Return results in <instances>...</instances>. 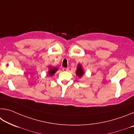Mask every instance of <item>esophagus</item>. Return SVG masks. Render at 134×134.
Returning <instances> with one entry per match:
<instances>
[{"instance_id": "esophagus-1", "label": "esophagus", "mask_w": 134, "mask_h": 134, "mask_svg": "<svg viewBox=\"0 0 134 134\" xmlns=\"http://www.w3.org/2000/svg\"><path fill=\"white\" fill-rule=\"evenodd\" d=\"M69 68H63V71H69Z\"/></svg>"}]
</instances>
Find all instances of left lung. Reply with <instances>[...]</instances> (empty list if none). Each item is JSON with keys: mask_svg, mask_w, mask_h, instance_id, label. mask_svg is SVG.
<instances>
[{"mask_svg": "<svg viewBox=\"0 0 134 134\" xmlns=\"http://www.w3.org/2000/svg\"><path fill=\"white\" fill-rule=\"evenodd\" d=\"M84 73H85V72H84V70H83L82 65H81V64H79L77 65V70L76 71V75L79 78H81V77L83 76Z\"/></svg>", "mask_w": 134, "mask_h": 134, "instance_id": "8db88e82", "label": "left lung"}]
</instances>
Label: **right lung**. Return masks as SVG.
I'll use <instances>...</instances> for the list:
<instances>
[{"instance_id": "right-lung-1", "label": "right lung", "mask_w": 134, "mask_h": 134, "mask_svg": "<svg viewBox=\"0 0 134 134\" xmlns=\"http://www.w3.org/2000/svg\"><path fill=\"white\" fill-rule=\"evenodd\" d=\"M57 70H58V68H57L56 67L49 66L48 71V75L50 77H52L57 71Z\"/></svg>"}]
</instances>
